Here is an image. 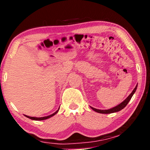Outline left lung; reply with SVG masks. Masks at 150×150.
Instances as JSON below:
<instances>
[{
  "label": "left lung",
  "mask_w": 150,
  "mask_h": 150,
  "mask_svg": "<svg viewBox=\"0 0 150 150\" xmlns=\"http://www.w3.org/2000/svg\"><path fill=\"white\" fill-rule=\"evenodd\" d=\"M137 85L135 87V88L134 89H133V91H132V93H131L130 95H129L128 96V98H126V100H124V101H123L122 103L119 104V105L116 106L115 107H113L112 108H110V109H108V110H99V109H96V108H93L91 107V108L93 109L94 111L97 112H99V113H103V114H108V113H112V112H118L120 111V110H121L122 109H123V108L126 107V106L128 104V103L129 102V101H130L131 98H132L133 94H134L135 93V91H136L137 90Z\"/></svg>",
  "instance_id": "8db88e82"
}]
</instances>
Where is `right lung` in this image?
<instances>
[{
    "instance_id": "right-lung-1",
    "label": "right lung",
    "mask_w": 150,
    "mask_h": 150,
    "mask_svg": "<svg viewBox=\"0 0 150 150\" xmlns=\"http://www.w3.org/2000/svg\"><path fill=\"white\" fill-rule=\"evenodd\" d=\"M59 108H60V107H59ZM59 108L57 110L56 112H54V113L52 114V115H48V116H46V117H29V116H27V115H25V116L26 117L29 118V119H30V120H47V119L51 117L54 116L55 114L57 113V112L59 111Z\"/></svg>"
}]
</instances>
